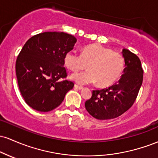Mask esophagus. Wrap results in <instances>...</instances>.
I'll return each instance as SVG.
<instances>
[{
	"label": "esophagus",
	"instance_id": "esophagus-1",
	"mask_svg": "<svg viewBox=\"0 0 158 158\" xmlns=\"http://www.w3.org/2000/svg\"><path fill=\"white\" fill-rule=\"evenodd\" d=\"M74 88H76V89H79V90H81L83 88L82 86H81V85H74Z\"/></svg>",
	"mask_w": 158,
	"mask_h": 158
}]
</instances>
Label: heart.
I'll use <instances>...</instances> for the list:
<instances>
[{
    "instance_id": "obj_1",
    "label": "heart",
    "mask_w": 158,
    "mask_h": 158,
    "mask_svg": "<svg viewBox=\"0 0 158 158\" xmlns=\"http://www.w3.org/2000/svg\"><path fill=\"white\" fill-rule=\"evenodd\" d=\"M64 64L69 70L77 72L88 65V71L74 73L71 79L81 85L97 81L100 87H108L120 77L125 66L123 56L99 44L85 46L81 54L69 51L64 56Z\"/></svg>"
}]
</instances>
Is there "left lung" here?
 Instances as JSON below:
<instances>
[{"label":"left lung","mask_w":158,"mask_h":158,"mask_svg":"<svg viewBox=\"0 0 158 158\" xmlns=\"http://www.w3.org/2000/svg\"><path fill=\"white\" fill-rule=\"evenodd\" d=\"M126 68L120 79L108 88L94 90L85 103V108L98 119L118 117L135 103L143 83V70L138 56L127 49L123 50Z\"/></svg>","instance_id":"left-lung-1"}]
</instances>
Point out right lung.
<instances>
[{
  "label": "right lung",
  "mask_w": 158,
  "mask_h": 158,
  "mask_svg": "<svg viewBox=\"0 0 158 158\" xmlns=\"http://www.w3.org/2000/svg\"><path fill=\"white\" fill-rule=\"evenodd\" d=\"M77 39L65 32H45L32 36L23 45L15 63L18 85L24 101L38 111L57 108L74 83L65 79L64 56Z\"/></svg>",
  "instance_id": "add662e5"
}]
</instances>
